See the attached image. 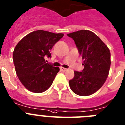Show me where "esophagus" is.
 Listing matches in <instances>:
<instances>
[{
    "label": "esophagus",
    "instance_id": "esophagus-1",
    "mask_svg": "<svg viewBox=\"0 0 125 125\" xmlns=\"http://www.w3.org/2000/svg\"><path fill=\"white\" fill-rule=\"evenodd\" d=\"M60 70L62 71H63V72H65V71H67V69H65L64 67H60Z\"/></svg>",
    "mask_w": 125,
    "mask_h": 125
}]
</instances>
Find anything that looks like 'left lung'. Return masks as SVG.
<instances>
[{"mask_svg":"<svg viewBox=\"0 0 125 125\" xmlns=\"http://www.w3.org/2000/svg\"><path fill=\"white\" fill-rule=\"evenodd\" d=\"M75 42L79 53L84 60L81 72L74 71L69 86L76 95L88 96L101 88L107 78L111 66L109 49L96 34L81 30L68 33Z\"/></svg>","mask_w":125,"mask_h":125,"instance_id":"8db88e82","label":"left lung"}]
</instances>
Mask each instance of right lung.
Segmentation results:
<instances>
[{
    "label": "right lung",
    "mask_w": 125,
    "mask_h": 125,
    "mask_svg": "<svg viewBox=\"0 0 125 125\" xmlns=\"http://www.w3.org/2000/svg\"><path fill=\"white\" fill-rule=\"evenodd\" d=\"M63 35L37 30L24 37L16 46L12 54L16 72L27 90L39 93L51 86L60 69L46 63L44 57H51L50 50Z\"/></svg>",
    "instance_id": "add662e5"
}]
</instances>
